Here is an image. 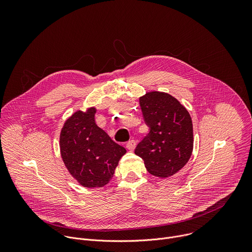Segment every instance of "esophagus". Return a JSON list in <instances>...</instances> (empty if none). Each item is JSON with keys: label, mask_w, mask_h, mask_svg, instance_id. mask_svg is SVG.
Wrapping results in <instances>:
<instances>
[{"label": "esophagus", "mask_w": 252, "mask_h": 252, "mask_svg": "<svg viewBox=\"0 0 252 252\" xmlns=\"http://www.w3.org/2000/svg\"><path fill=\"white\" fill-rule=\"evenodd\" d=\"M135 147H136V141H135L134 139H131V140H129V141L126 142V149H127L128 151L132 152V151L135 149Z\"/></svg>", "instance_id": "esophagus-1"}]
</instances>
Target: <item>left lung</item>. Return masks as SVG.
Listing matches in <instances>:
<instances>
[{
	"label": "left lung",
	"instance_id": "obj_1",
	"mask_svg": "<svg viewBox=\"0 0 252 252\" xmlns=\"http://www.w3.org/2000/svg\"><path fill=\"white\" fill-rule=\"evenodd\" d=\"M139 105L150 132L135 148L148 171L168 177L181 170L193 150L190 115L175 97L162 92H149L139 97Z\"/></svg>",
	"mask_w": 252,
	"mask_h": 252
}]
</instances>
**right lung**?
Returning a JSON list of instances; mask_svg holds the SVG:
<instances>
[{
  "label": "right lung",
  "mask_w": 252,
  "mask_h": 252,
  "mask_svg": "<svg viewBox=\"0 0 252 252\" xmlns=\"http://www.w3.org/2000/svg\"><path fill=\"white\" fill-rule=\"evenodd\" d=\"M95 107L77 111L63 124L60 135L63 161L85 188L109 184L126 149L116 143L94 122Z\"/></svg>",
  "instance_id": "obj_1"
}]
</instances>
